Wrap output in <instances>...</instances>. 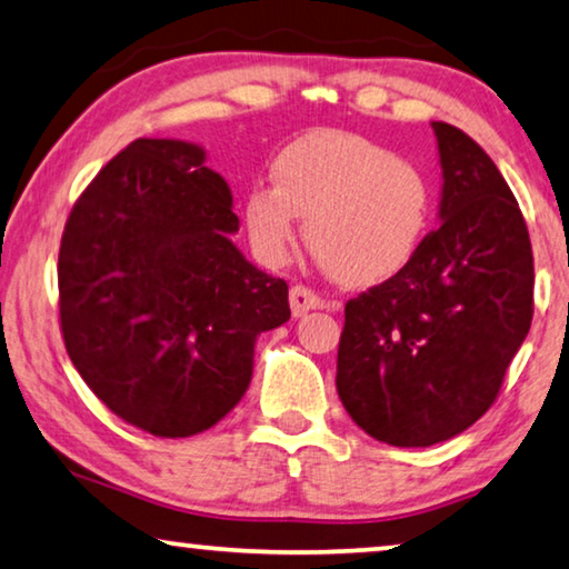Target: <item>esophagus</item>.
<instances>
[{"label": "esophagus", "instance_id": "34e87169", "mask_svg": "<svg viewBox=\"0 0 569 569\" xmlns=\"http://www.w3.org/2000/svg\"><path fill=\"white\" fill-rule=\"evenodd\" d=\"M288 301H291V313L293 317H303V313L311 309L321 307V299L307 286H293L291 293H288Z\"/></svg>", "mask_w": 569, "mask_h": 569}]
</instances>
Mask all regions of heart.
<instances>
[{
    "mask_svg": "<svg viewBox=\"0 0 569 569\" xmlns=\"http://www.w3.org/2000/svg\"><path fill=\"white\" fill-rule=\"evenodd\" d=\"M270 183L244 197L258 258L286 262L307 219V244L335 281L376 286L409 266L429 232L435 189L427 171L360 134H311L288 146Z\"/></svg>",
    "mask_w": 569,
    "mask_h": 569,
    "instance_id": "1",
    "label": "heart"
}]
</instances>
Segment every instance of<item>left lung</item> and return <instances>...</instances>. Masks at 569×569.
<instances>
[{"instance_id": "obj_1", "label": "left lung", "mask_w": 569, "mask_h": 569, "mask_svg": "<svg viewBox=\"0 0 569 569\" xmlns=\"http://www.w3.org/2000/svg\"><path fill=\"white\" fill-rule=\"evenodd\" d=\"M439 224L401 273L345 307L337 393L378 442L431 447L472 427L529 335L533 256L519 203L488 152L431 122Z\"/></svg>"}]
</instances>
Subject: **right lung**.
<instances>
[{"label": "right lung", "instance_id": "1", "mask_svg": "<svg viewBox=\"0 0 569 569\" xmlns=\"http://www.w3.org/2000/svg\"><path fill=\"white\" fill-rule=\"evenodd\" d=\"M232 191L186 140L140 138L76 201L58 256L73 368L156 437L214 427L244 396L262 332L291 319L283 278L232 242Z\"/></svg>", "mask_w": 569, "mask_h": 569}]
</instances>
